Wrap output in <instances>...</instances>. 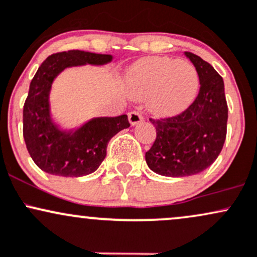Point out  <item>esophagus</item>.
Segmentation results:
<instances>
[{"label":"esophagus","mask_w":257,"mask_h":257,"mask_svg":"<svg viewBox=\"0 0 257 257\" xmlns=\"http://www.w3.org/2000/svg\"><path fill=\"white\" fill-rule=\"evenodd\" d=\"M128 121L132 126H135L137 125V123L142 122L143 116L138 113V111H131V113L128 114Z\"/></svg>","instance_id":"34e87169"}]
</instances>
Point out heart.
Listing matches in <instances>:
<instances>
[{"label": "heart", "instance_id": "heart-1", "mask_svg": "<svg viewBox=\"0 0 257 257\" xmlns=\"http://www.w3.org/2000/svg\"><path fill=\"white\" fill-rule=\"evenodd\" d=\"M126 87L134 97L147 96L146 105L157 116H172L192 104L199 91V74L186 59L147 57L128 68Z\"/></svg>", "mask_w": 257, "mask_h": 257}]
</instances>
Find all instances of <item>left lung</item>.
Returning <instances> with one entry per match:
<instances>
[{
    "label": "left lung",
    "mask_w": 257,
    "mask_h": 257,
    "mask_svg": "<svg viewBox=\"0 0 257 257\" xmlns=\"http://www.w3.org/2000/svg\"><path fill=\"white\" fill-rule=\"evenodd\" d=\"M199 74L200 90L183 113L153 120L157 138L146 153L152 171L167 177H186L204 171L217 159L227 135L228 106L224 83L214 66L184 52Z\"/></svg>",
    "instance_id": "obj_1"
}]
</instances>
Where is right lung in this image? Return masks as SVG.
I'll list each match as a JSON object with an SVG mask.
<instances>
[{"label": "right lung", "mask_w": 257, "mask_h": 257, "mask_svg": "<svg viewBox=\"0 0 257 257\" xmlns=\"http://www.w3.org/2000/svg\"><path fill=\"white\" fill-rule=\"evenodd\" d=\"M111 60V54L68 51L47 57L37 69L23 110V135L29 154L42 171L63 177L90 175L104 160L109 141L130 127L127 115H120L92 117L80 127L66 131L52 116V85L60 73L73 66L105 65Z\"/></svg>", "instance_id": "add662e5"}]
</instances>
